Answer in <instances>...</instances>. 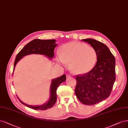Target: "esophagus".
Returning a JSON list of instances; mask_svg holds the SVG:
<instances>
[{
	"mask_svg": "<svg viewBox=\"0 0 128 128\" xmlns=\"http://www.w3.org/2000/svg\"><path fill=\"white\" fill-rule=\"evenodd\" d=\"M70 77H71V76H70V74H67V75H66V77H67V78H69Z\"/></svg>",
	"mask_w": 128,
	"mask_h": 128,
	"instance_id": "34e87169",
	"label": "esophagus"
}]
</instances>
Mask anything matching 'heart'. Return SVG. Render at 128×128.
Returning a JSON list of instances; mask_svg holds the SVG:
<instances>
[{
	"label": "heart",
	"mask_w": 128,
	"mask_h": 128,
	"mask_svg": "<svg viewBox=\"0 0 128 128\" xmlns=\"http://www.w3.org/2000/svg\"><path fill=\"white\" fill-rule=\"evenodd\" d=\"M58 62L65 66L70 63L72 72L82 75L90 72L96 65L98 54L94 48L80 42H71L61 48L60 54H57Z\"/></svg>",
	"instance_id": "1"
}]
</instances>
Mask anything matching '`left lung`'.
<instances>
[{
	"instance_id": "left-lung-1",
	"label": "left lung",
	"mask_w": 128,
	"mask_h": 128,
	"mask_svg": "<svg viewBox=\"0 0 128 128\" xmlns=\"http://www.w3.org/2000/svg\"><path fill=\"white\" fill-rule=\"evenodd\" d=\"M82 41L94 48L98 60L90 72L76 77L75 94L82 104L94 105L107 98L111 94L116 80V60L104 43L92 38Z\"/></svg>"
}]
</instances>
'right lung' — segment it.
<instances>
[{"instance_id":"1","label":"right lung","mask_w":128,"mask_h":128,"mask_svg":"<svg viewBox=\"0 0 128 128\" xmlns=\"http://www.w3.org/2000/svg\"><path fill=\"white\" fill-rule=\"evenodd\" d=\"M56 40H40L34 39L32 41L28 43L20 52L18 53L15 58L14 65V69H15L16 64L24 56L30 54H38L44 55L48 57L50 59H51L54 56V49L56 46L57 44L56 43ZM13 74V73H12ZM66 80V76L65 74H63L59 77L54 79L52 80L50 86V97L48 102L42 105L38 106H33V105H28L23 103L18 98L19 100L22 104L26 105L30 108L36 110H45L48 108H52L55 104L56 100V90L57 87Z\"/></svg>"}]
</instances>
